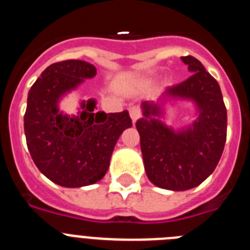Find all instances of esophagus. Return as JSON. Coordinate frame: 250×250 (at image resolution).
<instances>
[{"instance_id": "34e87169", "label": "esophagus", "mask_w": 250, "mask_h": 250, "mask_svg": "<svg viewBox=\"0 0 250 250\" xmlns=\"http://www.w3.org/2000/svg\"><path fill=\"white\" fill-rule=\"evenodd\" d=\"M129 111H130V116H131L134 123H135L138 119L141 118V110L139 106H131V107L129 109Z\"/></svg>"}]
</instances>
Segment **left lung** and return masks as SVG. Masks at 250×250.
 <instances>
[{"label":"left lung","instance_id":"obj_1","mask_svg":"<svg viewBox=\"0 0 250 250\" xmlns=\"http://www.w3.org/2000/svg\"><path fill=\"white\" fill-rule=\"evenodd\" d=\"M191 76L167 87L156 103L143 101L136 121L145 171L163 189L182 191L202 184L220 160L227 140V109L219 83L193 56L182 57ZM190 100L198 118L185 129L174 130L161 121L162 103Z\"/></svg>","mask_w":250,"mask_h":250}]
</instances>
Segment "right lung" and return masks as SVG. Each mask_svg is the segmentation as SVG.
Here are the masks:
<instances>
[{
    "label": "right lung",
    "instance_id": "add662e5",
    "mask_svg": "<svg viewBox=\"0 0 250 250\" xmlns=\"http://www.w3.org/2000/svg\"><path fill=\"white\" fill-rule=\"evenodd\" d=\"M95 75L91 63L66 60L48 66L28 91L23 118L28 151L40 171L61 187L80 188L101 180L116 141L132 126L127 110L96 111L94 99L83 101L75 116L60 111L63 95Z\"/></svg>",
    "mask_w": 250,
    "mask_h": 250
}]
</instances>
